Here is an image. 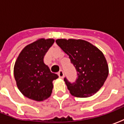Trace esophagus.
I'll list each match as a JSON object with an SVG mask.
<instances>
[{"label":"esophagus","mask_w":124,"mask_h":124,"mask_svg":"<svg viewBox=\"0 0 124 124\" xmlns=\"http://www.w3.org/2000/svg\"><path fill=\"white\" fill-rule=\"evenodd\" d=\"M58 76H59V77L60 78H63V77H64V72L62 71V70H60L59 72L58 73Z\"/></svg>","instance_id":"34e87169"}]
</instances>
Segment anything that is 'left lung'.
<instances>
[{"mask_svg":"<svg viewBox=\"0 0 124 124\" xmlns=\"http://www.w3.org/2000/svg\"><path fill=\"white\" fill-rule=\"evenodd\" d=\"M56 42L68 55L77 72L75 82L64 79L70 93L78 98L96 93L104 85L109 73L103 53L91 43L80 39H58Z\"/></svg>","mask_w":124,"mask_h":124,"instance_id":"1","label":"left lung"}]
</instances>
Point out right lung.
Returning a JSON list of instances; mask_svg holds the SVG:
<instances>
[{
  "label": "right lung",
  "mask_w": 124,
  "mask_h": 124,
  "mask_svg": "<svg viewBox=\"0 0 124 124\" xmlns=\"http://www.w3.org/2000/svg\"><path fill=\"white\" fill-rule=\"evenodd\" d=\"M54 42L52 38L38 39L25 46L16 60L14 76L16 85L28 98L41 101L51 96L52 82L58 76L50 72L43 60Z\"/></svg>",
  "instance_id": "1"
}]
</instances>
